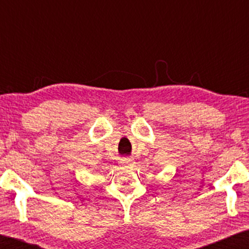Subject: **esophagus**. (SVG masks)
<instances>
[{"label":"esophagus","mask_w":249,"mask_h":249,"mask_svg":"<svg viewBox=\"0 0 249 249\" xmlns=\"http://www.w3.org/2000/svg\"><path fill=\"white\" fill-rule=\"evenodd\" d=\"M122 161H124V163H129V162H130V160H128V159H124V160H122Z\"/></svg>","instance_id":"obj_1"}]
</instances>
